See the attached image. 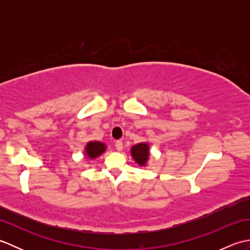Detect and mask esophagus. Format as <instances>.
I'll return each instance as SVG.
<instances>
[{
  "label": "esophagus",
  "instance_id": "1",
  "mask_svg": "<svg viewBox=\"0 0 250 250\" xmlns=\"http://www.w3.org/2000/svg\"><path fill=\"white\" fill-rule=\"evenodd\" d=\"M115 147H116L117 150L121 151V150H122V142H121V141H117V142L115 143Z\"/></svg>",
  "mask_w": 250,
  "mask_h": 250
}]
</instances>
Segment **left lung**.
<instances>
[{"mask_svg": "<svg viewBox=\"0 0 250 250\" xmlns=\"http://www.w3.org/2000/svg\"><path fill=\"white\" fill-rule=\"evenodd\" d=\"M131 155L136 163L144 167L146 166L148 157H149V146L147 143H140V144L134 145L131 148Z\"/></svg>", "mask_w": 250, "mask_h": 250, "instance_id": "obj_1", "label": "left lung"}]
</instances>
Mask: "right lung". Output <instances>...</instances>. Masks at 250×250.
<instances>
[{
	"label": "right lung",
	"mask_w": 250,
	"mask_h": 250,
	"mask_svg": "<svg viewBox=\"0 0 250 250\" xmlns=\"http://www.w3.org/2000/svg\"><path fill=\"white\" fill-rule=\"evenodd\" d=\"M106 147L101 142H89L86 146V153L90 159H94L105 151Z\"/></svg>",
	"instance_id": "right-lung-1"
}]
</instances>
